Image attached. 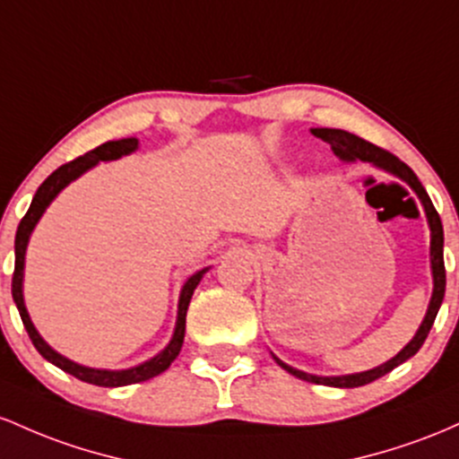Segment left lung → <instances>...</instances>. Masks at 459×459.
<instances>
[{
    "label": "left lung",
    "mask_w": 459,
    "mask_h": 459,
    "mask_svg": "<svg viewBox=\"0 0 459 459\" xmlns=\"http://www.w3.org/2000/svg\"><path fill=\"white\" fill-rule=\"evenodd\" d=\"M312 134L316 138H321V141L329 143V145H332V149H333V153H336L341 160H344V162H355V160L370 162L373 167L384 169V171L393 173V175H396V178L403 179V182H408L410 186L414 188V193L419 195L420 202H423V208H425V214H427V223H429V230H431L429 255H431V275H434V292H431L429 307H427V314H425L423 323H420L419 332L414 333V338H411V341L405 344V347L401 349V351L396 353L393 359H388V362H384L382 367H377V368L364 370V373L338 375V377H321V375H310V373H303V370L288 367V364L281 362L280 358H275V355H273V358H275V362L280 364L281 368L288 370L290 375H295V377L303 379V382L321 384V385H333V388H358V385L370 384V382H375V379L384 377L385 373H390V370L399 367V364H403L405 359H410L411 355H414L420 347H423L427 333H429V329L436 321V314L442 306V299H445L446 273H445V255H442V249H445V231H442L440 214L436 212V208H434V204H431L429 195H427L423 184L419 182V178H416L414 171H411L408 164L401 162L399 158L393 156L390 152H385V149L373 145V143L364 141V138L355 136V134H351V132L332 130V127H314Z\"/></svg>",
    "instance_id": "1"
}]
</instances>
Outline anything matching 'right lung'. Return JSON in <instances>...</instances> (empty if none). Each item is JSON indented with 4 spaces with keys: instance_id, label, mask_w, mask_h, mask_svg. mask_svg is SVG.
Instances as JSON below:
<instances>
[{
    "instance_id": "obj_1",
    "label": "right lung",
    "mask_w": 459,
    "mask_h": 459,
    "mask_svg": "<svg viewBox=\"0 0 459 459\" xmlns=\"http://www.w3.org/2000/svg\"><path fill=\"white\" fill-rule=\"evenodd\" d=\"M138 149V141L136 138H121V141H108L104 145H100L92 152L84 153V156L75 158V160L63 164L60 169H56L54 173L40 184L39 190H36L32 204H30V210L25 212L17 228V238H14V273H13V299L17 303V310L22 314V321L25 325V332H28L30 341L36 347V351L43 355L48 362L54 364V367L63 368L65 373L74 375V377L82 379L86 384H95V385H104V388H117V385H130V384H138V382H147V379L156 377L171 367V362L178 358L179 349H182L184 342V332H186V310L190 297H193L195 288H197L199 281L205 273L210 271V266L197 271L195 275H190L186 280V284L182 288V295H179V303H178V323H175V332L171 342L162 349L160 353L153 355L152 359L147 362L138 364V367L126 368V370H106V368H89L82 367V364L71 362L69 358L60 355L58 351L49 347L48 342L40 338V333L36 332V327L30 321V314L25 310L23 303V266H25V249H28V240L32 230L39 223V219L43 216L48 205L54 202L56 195L63 190L66 184H71L74 179L80 178L82 173H86L89 169L95 167L100 162H108V160H118L121 156H127V153L136 152Z\"/></svg>"
}]
</instances>
